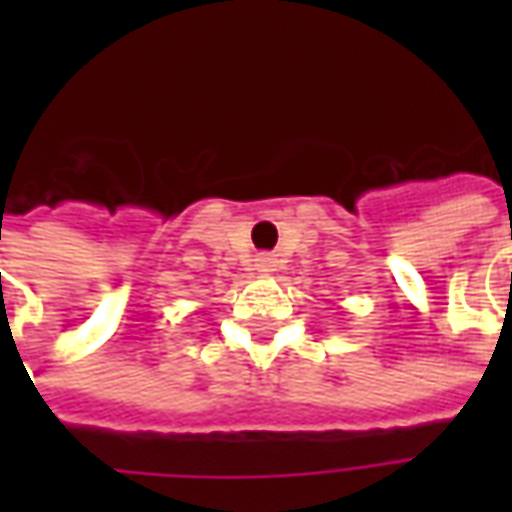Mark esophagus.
<instances>
[{
  "label": "esophagus",
  "mask_w": 512,
  "mask_h": 512,
  "mask_svg": "<svg viewBox=\"0 0 512 512\" xmlns=\"http://www.w3.org/2000/svg\"><path fill=\"white\" fill-rule=\"evenodd\" d=\"M255 266H257V271L268 274V271H274V266H277V257H274V255H257Z\"/></svg>",
  "instance_id": "obj_1"
}]
</instances>
